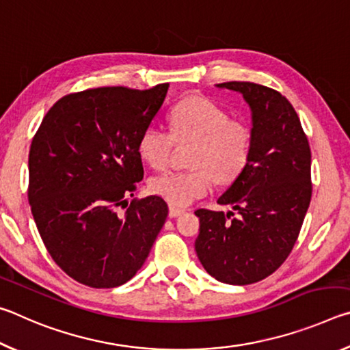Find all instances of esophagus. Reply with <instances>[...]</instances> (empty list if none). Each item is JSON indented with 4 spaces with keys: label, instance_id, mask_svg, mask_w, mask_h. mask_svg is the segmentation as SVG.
Listing matches in <instances>:
<instances>
[{
    "label": "esophagus",
    "instance_id": "34e87169",
    "mask_svg": "<svg viewBox=\"0 0 350 350\" xmlns=\"http://www.w3.org/2000/svg\"><path fill=\"white\" fill-rule=\"evenodd\" d=\"M183 213H185V210H182V208H177V206L170 205V208H168V216H170V217H177V216L183 215Z\"/></svg>",
    "mask_w": 350,
    "mask_h": 350
}]
</instances>
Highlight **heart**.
Segmentation results:
<instances>
[{
    "label": "heart",
    "instance_id": "obj_1",
    "mask_svg": "<svg viewBox=\"0 0 350 350\" xmlns=\"http://www.w3.org/2000/svg\"><path fill=\"white\" fill-rule=\"evenodd\" d=\"M170 134L156 126L142 131L137 152L154 170L168 167L174 145H191L188 167L182 173L152 177L150 191L171 205L185 206L208 194L215 182H234L250 163L253 134L245 120L202 96H188L171 108Z\"/></svg>",
    "mask_w": 350,
    "mask_h": 350
}]
</instances>
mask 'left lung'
<instances>
[{
    "label": "left lung",
    "instance_id": "1",
    "mask_svg": "<svg viewBox=\"0 0 350 350\" xmlns=\"http://www.w3.org/2000/svg\"><path fill=\"white\" fill-rule=\"evenodd\" d=\"M238 91L253 112L250 163L217 204L239 211L199 208L196 253L217 281L247 286L270 276L292 252L312 199V152L288 100L250 81L219 83Z\"/></svg>",
    "mask_w": 350,
    "mask_h": 350
}]
</instances>
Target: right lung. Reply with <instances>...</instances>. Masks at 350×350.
Listing matches in <instances>:
<instances>
[{
	"mask_svg": "<svg viewBox=\"0 0 350 350\" xmlns=\"http://www.w3.org/2000/svg\"><path fill=\"white\" fill-rule=\"evenodd\" d=\"M167 91L162 83L145 91L105 86L68 94L33 135L27 187L33 221L58 267L88 287L131 280L168 216L159 196L126 202L144 179L139 137Z\"/></svg>",
	"mask_w": 350,
	"mask_h": 350,
	"instance_id": "obj_1",
	"label": "right lung"
}]
</instances>
